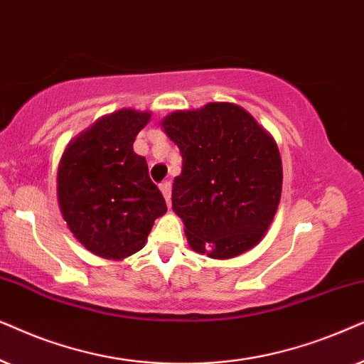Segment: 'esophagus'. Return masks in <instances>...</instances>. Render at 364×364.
I'll return each mask as SVG.
<instances>
[{
    "label": "esophagus",
    "instance_id": "esophagus-1",
    "mask_svg": "<svg viewBox=\"0 0 364 364\" xmlns=\"http://www.w3.org/2000/svg\"><path fill=\"white\" fill-rule=\"evenodd\" d=\"M159 190H161L164 200H166V203L169 205V203H171V183L169 181L161 183V185H159Z\"/></svg>",
    "mask_w": 364,
    "mask_h": 364
}]
</instances>
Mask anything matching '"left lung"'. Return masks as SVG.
Returning a JSON list of instances; mask_svg holds the SVG:
<instances>
[{"mask_svg": "<svg viewBox=\"0 0 364 364\" xmlns=\"http://www.w3.org/2000/svg\"><path fill=\"white\" fill-rule=\"evenodd\" d=\"M161 128L183 158L171 201L191 248L228 259L258 245L273 223L283 188L273 136L232 103L174 111Z\"/></svg>", "mask_w": 364, "mask_h": 364, "instance_id": "left-lung-1", "label": "left lung"}]
</instances>
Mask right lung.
<instances>
[{"instance_id": "1", "label": "right lung", "mask_w": 364, "mask_h": 364, "mask_svg": "<svg viewBox=\"0 0 364 364\" xmlns=\"http://www.w3.org/2000/svg\"><path fill=\"white\" fill-rule=\"evenodd\" d=\"M151 113L119 109L70 141L58 166V203L75 238L106 259L144 246L166 203L149 179L144 156L133 151Z\"/></svg>"}]
</instances>
